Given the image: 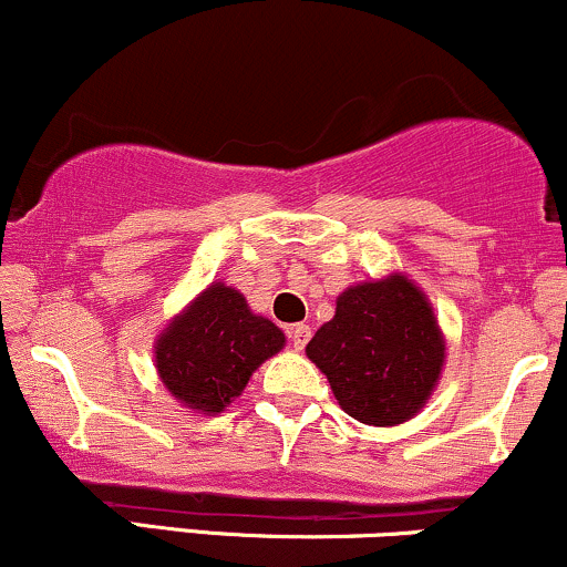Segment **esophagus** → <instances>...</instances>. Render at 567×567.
Wrapping results in <instances>:
<instances>
[{"label": "esophagus", "instance_id": "esophagus-1", "mask_svg": "<svg viewBox=\"0 0 567 567\" xmlns=\"http://www.w3.org/2000/svg\"><path fill=\"white\" fill-rule=\"evenodd\" d=\"M309 338H311V328H309V324H292V328H290L292 349L301 351V349L306 347V343H309Z\"/></svg>", "mask_w": 567, "mask_h": 567}]
</instances>
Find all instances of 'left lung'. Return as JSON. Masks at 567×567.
<instances>
[{
  "mask_svg": "<svg viewBox=\"0 0 567 567\" xmlns=\"http://www.w3.org/2000/svg\"><path fill=\"white\" fill-rule=\"evenodd\" d=\"M306 354L351 419L392 426L424 408L445 341L424 292L394 275L341 292L336 317L317 330Z\"/></svg>",
  "mask_w": 567,
  "mask_h": 567,
  "instance_id": "1",
  "label": "left lung"
}]
</instances>
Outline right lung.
<instances>
[{
    "instance_id": "obj_1",
    "label": "right lung",
    "mask_w": 567,
    "mask_h": 567,
    "mask_svg": "<svg viewBox=\"0 0 567 567\" xmlns=\"http://www.w3.org/2000/svg\"><path fill=\"white\" fill-rule=\"evenodd\" d=\"M282 347L275 322L252 315L243 292L216 282L159 336L157 370L188 408L220 413Z\"/></svg>"
}]
</instances>
